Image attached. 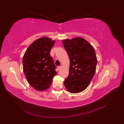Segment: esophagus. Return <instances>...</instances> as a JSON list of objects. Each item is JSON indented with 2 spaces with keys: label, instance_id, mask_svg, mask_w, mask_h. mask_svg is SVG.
<instances>
[{
  "label": "esophagus",
  "instance_id": "esophagus-1",
  "mask_svg": "<svg viewBox=\"0 0 124 124\" xmlns=\"http://www.w3.org/2000/svg\"><path fill=\"white\" fill-rule=\"evenodd\" d=\"M62 66H58V67H57V69H58V70H61V68H62Z\"/></svg>",
  "mask_w": 124,
  "mask_h": 124
}]
</instances>
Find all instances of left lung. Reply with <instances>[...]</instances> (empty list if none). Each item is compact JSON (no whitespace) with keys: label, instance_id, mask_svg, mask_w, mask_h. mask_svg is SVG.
<instances>
[{"label":"left lung","instance_id":"left-lung-1","mask_svg":"<svg viewBox=\"0 0 124 124\" xmlns=\"http://www.w3.org/2000/svg\"><path fill=\"white\" fill-rule=\"evenodd\" d=\"M62 43L70 60L69 73L64 85L70 93L83 92L96 72L97 59L94 48L81 37L63 40Z\"/></svg>","mask_w":124,"mask_h":124}]
</instances>
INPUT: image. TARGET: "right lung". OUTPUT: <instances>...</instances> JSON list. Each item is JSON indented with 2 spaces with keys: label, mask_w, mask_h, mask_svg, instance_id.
I'll return each instance as SVG.
<instances>
[{
  "label": "right lung",
  "mask_w": 124,
  "mask_h": 124,
  "mask_svg": "<svg viewBox=\"0 0 124 124\" xmlns=\"http://www.w3.org/2000/svg\"><path fill=\"white\" fill-rule=\"evenodd\" d=\"M55 41L46 37L35 40L26 50L23 58V71L28 83L37 91L50 87L57 74L50 51Z\"/></svg>",
  "instance_id": "right-lung-1"
}]
</instances>
